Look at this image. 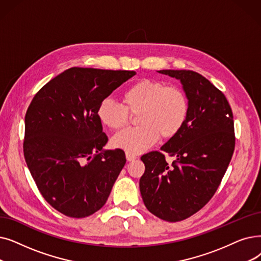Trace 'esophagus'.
Returning <instances> with one entry per match:
<instances>
[{
  "mask_svg": "<svg viewBox=\"0 0 261 261\" xmlns=\"http://www.w3.org/2000/svg\"><path fill=\"white\" fill-rule=\"evenodd\" d=\"M126 158H127V160L129 162H131V161H134L135 159H137V155H134L133 153H130V152H126Z\"/></svg>",
  "mask_w": 261,
  "mask_h": 261,
  "instance_id": "1",
  "label": "esophagus"
}]
</instances>
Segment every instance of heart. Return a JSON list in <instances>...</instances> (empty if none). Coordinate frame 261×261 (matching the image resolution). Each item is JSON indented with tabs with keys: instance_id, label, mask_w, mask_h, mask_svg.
<instances>
[{
	"instance_id": "1",
	"label": "heart",
	"mask_w": 261,
	"mask_h": 261,
	"mask_svg": "<svg viewBox=\"0 0 261 261\" xmlns=\"http://www.w3.org/2000/svg\"><path fill=\"white\" fill-rule=\"evenodd\" d=\"M122 105L103 99L97 108V117L103 126L120 130L137 116V128L123 130L113 139L116 148L130 153L147 150L160 138L172 139L186 124L190 101L182 88L164 82L142 79L131 84L121 96Z\"/></svg>"
}]
</instances>
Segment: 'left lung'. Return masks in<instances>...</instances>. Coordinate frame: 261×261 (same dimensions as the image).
Wrapping results in <instances>:
<instances>
[{
    "label": "left lung",
    "instance_id": "left-lung-1",
    "mask_svg": "<svg viewBox=\"0 0 261 261\" xmlns=\"http://www.w3.org/2000/svg\"><path fill=\"white\" fill-rule=\"evenodd\" d=\"M179 79L190 101L181 131L161 147L141 156L145 173L140 190L146 208L159 219L179 222L212 198L234 150L232 111L220 89L192 70L158 71ZM174 156L169 165L165 154Z\"/></svg>",
    "mask_w": 261,
    "mask_h": 261
}]
</instances>
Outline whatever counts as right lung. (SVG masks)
Returning a JSON list of instances; mask_svg holds the SVG:
<instances>
[{"mask_svg": "<svg viewBox=\"0 0 261 261\" xmlns=\"http://www.w3.org/2000/svg\"><path fill=\"white\" fill-rule=\"evenodd\" d=\"M135 71L72 67L43 85L25 114L23 153L42 197L70 218L105 206L126 164L108 143L97 117L99 103Z\"/></svg>", "mask_w": 261, "mask_h": 261, "instance_id": "obj_1", "label": "right lung"}]
</instances>
